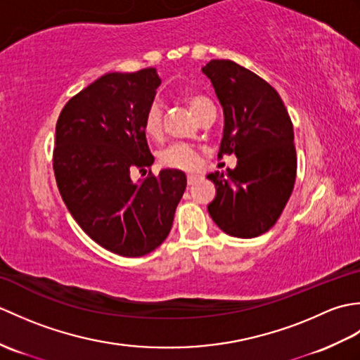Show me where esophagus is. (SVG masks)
I'll return each instance as SVG.
<instances>
[{
    "mask_svg": "<svg viewBox=\"0 0 360 360\" xmlns=\"http://www.w3.org/2000/svg\"><path fill=\"white\" fill-rule=\"evenodd\" d=\"M196 181H198V176H195V174H188L187 176V184L188 186H193Z\"/></svg>",
    "mask_w": 360,
    "mask_h": 360,
    "instance_id": "34e87169",
    "label": "esophagus"
}]
</instances>
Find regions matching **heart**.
<instances>
[{"mask_svg":"<svg viewBox=\"0 0 360 360\" xmlns=\"http://www.w3.org/2000/svg\"><path fill=\"white\" fill-rule=\"evenodd\" d=\"M186 103L198 117H200L201 114H204L209 108H213V103L202 94H187ZM142 129L145 136L150 137V139L158 141L162 137L164 134L162 105H160L158 101L150 102L147 110H145L142 116ZM159 162L167 168L192 172L200 167L201 159H200V151H198V148L193 147V145L176 142V143L168 145L167 148L160 151Z\"/></svg>","mask_w":360,"mask_h":360,"instance_id":"1","label":"heart"}]
</instances>
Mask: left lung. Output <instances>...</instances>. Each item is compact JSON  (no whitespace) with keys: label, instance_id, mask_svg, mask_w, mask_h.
<instances>
[{"label":"left lung","instance_id":"left-lung-1","mask_svg":"<svg viewBox=\"0 0 360 360\" xmlns=\"http://www.w3.org/2000/svg\"><path fill=\"white\" fill-rule=\"evenodd\" d=\"M202 72L224 110L218 159H238L233 170L207 176L217 187L207 210L227 235L255 238L277 223L294 190L292 122L277 91L232 60H210Z\"/></svg>","mask_w":360,"mask_h":360}]
</instances>
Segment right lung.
Wrapping results in <instances>:
<instances>
[{
    "instance_id": "right-lung-1",
    "label": "right lung",
    "mask_w": 360,
    "mask_h": 360,
    "mask_svg": "<svg viewBox=\"0 0 360 360\" xmlns=\"http://www.w3.org/2000/svg\"><path fill=\"white\" fill-rule=\"evenodd\" d=\"M159 85L155 68L105 74L68 101L56 127L52 167L68 210L89 238L122 257L164 243L187 186L179 170H150L142 116ZM136 167L148 178L133 183Z\"/></svg>"
}]
</instances>
